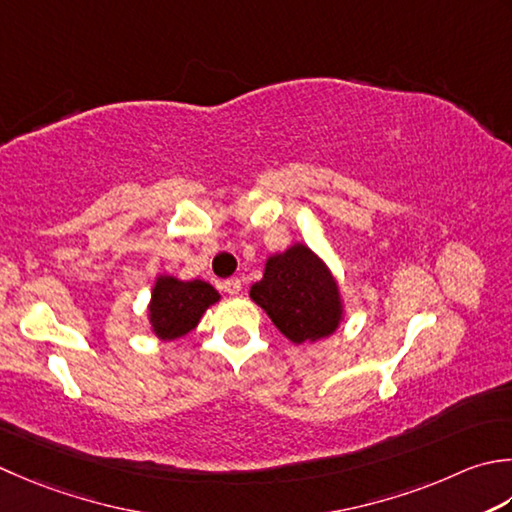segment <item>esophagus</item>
I'll list each match as a JSON object with an SVG mask.
<instances>
[{"label":"esophagus","mask_w":512,"mask_h":512,"mask_svg":"<svg viewBox=\"0 0 512 512\" xmlns=\"http://www.w3.org/2000/svg\"><path fill=\"white\" fill-rule=\"evenodd\" d=\"M222 290L228 295H239L242 293V282H239L237 277H230V279H226V282H222Z\"/></svg>","instance_id":"obj_1"}]
</instances>
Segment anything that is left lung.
Returning a JSON list of instances; mask_svg holds the SVG:
<instances>
[{
	"label": "left lung",
	"instance_id": "1",
	"mask_svg": "<svg viewBox=\"0 0 512 512\" xmlns=\"http://www.w3.org/2000/svg\"><path fill=\"white\" fill-rule=\"evenodd\" d=\"M250 299L293 344L333 335L344 319L333 273L304 244H293L266 259L264 277L250 286Z\"/></svg>",
	"mask_w": 512,
	"mask_h": 512
}]
</instances>
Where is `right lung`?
<instances>
[{
	"label": "right lung",
	"mask_w": 512,
	"mask_h": 512,
	"mask_svg": "<svg viewBox=\"0 0 512 512\" xmlns=\"http://www.w3.org/2000/svg\"><path fill=\"white\" fill-rule=\"evenodd\" d=\"M217 302L219 293L202 279L182 282L173 275H159L148 304L150 326L159 339H168V342L184 337Z\"/></svg>",
	"instance_id": "right-lung-1"
}]
</instances>
